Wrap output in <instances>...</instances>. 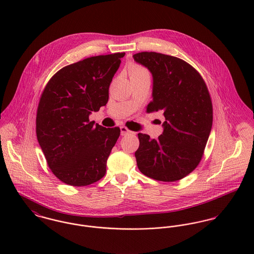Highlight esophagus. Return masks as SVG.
<instances>
[{"mask_svg":"<svg viewBox=\"0 0 254 254\" xmlns=\"http://www.w3.org/2000/svg\"><path fill=\"white\" fill-rule=\"evenodd\" d=\"M120 131H121V135L122 136H126V135L131 133V131L127 127H125V126H121L120 127Z\"/></svg>","mask_w":254,"mask_h":254,"instance_id":"1","label":"esophagus"}]
</instances>
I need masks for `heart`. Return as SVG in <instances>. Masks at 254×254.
Here are the masks:
<instances>
[{
  "label": "heart",
  "instance_id": "heart-1",
  "mask_svg": "<svg viewBox=\"0 0 254 254\" xmlns=\"http://www.w3.org/2000/svg\"><path fill=\"white\" fill-rule=\"evenodd\" d=\"M128 71L130 74V78L133 77H139V76H149V73L147 69L144 66L137 64H131L128 66Z\"/></svg>",
  "mask_w": 254,
  "mask_h": 254
}]
</instances>
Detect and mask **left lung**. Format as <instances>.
I'll return each mask as SVG.
<instances>
[{
    "instance_id": "8db88e82",
    "label": "left lung",
    "mask_w": 254,
    "mask_h": 254,
    "mask_svg": "<svg viewBox=\"0 0 254 254\" xmlns=\"http://www.w3.org/2000/svg\"><path fill=\"white\" fill-rule=\"evenodd\" d=\"M134 61L152 74V101L146 111L165 117L158 139L139 133V170L162 182L181 180L200 162L212 128L213 109L206 84L190 64L176 57L142 52Z\"/></svg>"
}]
</instances>
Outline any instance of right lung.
Segmentation results:
<instances>
[{"label": "right lung", "instance_id": "right-lung-1", "mask_svg": "<svg viewBox=\"0 0 254 254\" xmlns=\"http://www.w3.org/2000/svg\"><path fill=\"white\" fill-rule=\"evenodd\" d=\"M124 56L91 57L64 66L41 95L37 139L52 172L67 185L88 186L106 175L120 129L94 126L89 115L107 105L109 85Z\"/></svg>", "mask_w": 254, "mask_h": 254}]
</instances>
